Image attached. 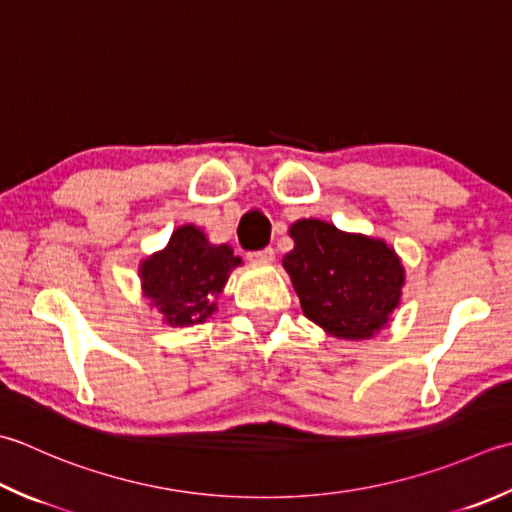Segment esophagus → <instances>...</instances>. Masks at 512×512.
<instances>
[{
    "mask_svg": "<svg viewBox=\"0 0 512 512\" xmlns=\"http://www.w3.org/2000/svg\"><path fill=\"white\" fill-rule=\"evenodd\" d=\"M250 262H255V264H273L275 262V250L270 248V246L257 250V253L250 255Z\"/></svg>",
    "mask_w": 512,
    "mask_h": 512,
    "instance_id": "obj_1",
    "label": "esophagus"
}]
</instances>
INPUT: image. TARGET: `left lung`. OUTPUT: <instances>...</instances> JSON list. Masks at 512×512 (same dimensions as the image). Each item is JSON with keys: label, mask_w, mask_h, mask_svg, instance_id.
<instances>
[{"label": "left lung", "mask_w": 512, "mask_h": 512, "mask_svg": "<svg viewBox=\"0 0 512 512\" xmlns=\"http://www.w3.org/2000/svg\"><path fill=\"white\" fill-rule=\"evenodd\" d=\"M282 264L310 322L337 339H370L402 304L406 268L384 239L346 233L324 219H297Z\"/></svg>", "instance_id": "left-lung-1"}]
</instances>
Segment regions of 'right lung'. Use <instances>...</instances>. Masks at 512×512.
Returning a JSON list of instances; mask_svg holds the SVG:
<instances>
[{
  "instance_id": "obj_1",
  "label": "right lung",
  "mask_w": 512,
  "mask_h": 512,
  "mask_svg": "<svg viewBox=\"0 0 512 512\" xmlns=\"http://www.w3.org/2000/svg\"><path fill=\"white\" fill-rule=\"evenodd\" d=\"M242 257L228 244H213L195 224L179 226L168 244L139 262V286L148 306L173 328L204 324Z\"/></svg>"
}]
</instances>
